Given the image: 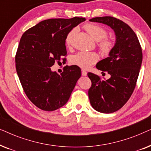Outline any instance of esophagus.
Segmentation results:
<instances>
[{
  "label": "esophagus",
  "instance_id": "1",
  "mask_svg": "<svg viewBox=\"0 0 151 151\" xmlns=\"http://www.w3.org/2000/svg\"><path fill=\"white\" fill-rule=\"evenodd\" d=\"M82 75L83 76H87V72H86L85 70L82 69Z\"/></svg>",
  "mask_w": 151,
  "mask_h": 151
}]
</instances>
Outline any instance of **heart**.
<instances>
[{"instance_id":"b5f03b06","label":"heart","mask_w":151,"mask_h":151,"mask_svg":"<svg viewBox=\"0 0 151 151\" xmlns=\"http://www.w3.org/2000/svg\"><path fill=\"white\" fill-rule=\"evenodd\" d=\"M84 28L94 40L97 42L100 41L99 45L102 51L108 52L111 50L113 47V42L105 38L107 36V32L104 27L96 24H86L84 26ZM76 31V29L70 31L66 37L65 43L67 47L71 46ZM98 60V55L96 53L82 51L72 56L71 63L72 65L78 66L82 69H87L96 63Z\"/></svg>"}]
</instances>
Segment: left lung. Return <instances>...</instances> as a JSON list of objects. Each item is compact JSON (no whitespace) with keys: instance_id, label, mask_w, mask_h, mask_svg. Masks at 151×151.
<instances>
[{"instance_id":"obj_1","label":"left lung","mask_w":151,"mask_h":151,"mask_svg":"<svg viewBox=\"0 0 151 151\" xmlns=\"http://www.w3.org/2000/svg\"><path fill=\"white\" fill-rule=\"evenodd\" d=\"M89 21L106 24L115 33V45L109 57L96 65L97 69L110 74V78L101 80L88 73L92 82L88 93L92 107L98 112L111 113L121 109L133 93L142 65V48L135 33L122 20L104 16Z\"/></svg>"}]
</instances>
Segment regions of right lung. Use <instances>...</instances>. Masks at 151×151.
I'll return each mask as SVG.
<instances>
[{"label":"right lung","mask_w":151,"mask_h":151,"mask_svg":"<svg viewBox=\"0 0 151 151\" xmlns=\"http://www.w3.org/2000/svg\"><path fill=\"white\" fill-rule=\"evenodd\" d=\"M85 20L79 17L45 20L22 34L16 55V71L27 96L38 108L55 111L69 100L81 69L72 65L59 75L51 67L67 55L69 32Z\"/></svg>","instance_id":"right-lung-1"}]
</instances>
